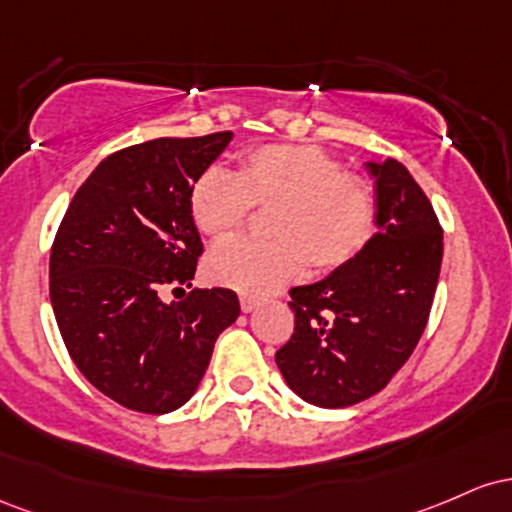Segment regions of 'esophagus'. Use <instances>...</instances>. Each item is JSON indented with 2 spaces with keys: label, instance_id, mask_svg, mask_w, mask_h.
Returning <instances> with one entry per match:
<instances>
[{
  "label": "esophagus",
  "instance_id": "esophagus-1",
  "mask_svg": "<svg viewBox=\"0 0 512 512\" xmlns=\"http://www.w3.org/2000/svg\"><path fill=\"white\" fill-rule=\"evenodd\" d=\"M239 304H241V312H244V314H249V312H254V309L258 307V300H256V297H241V300H239Z\"/></svg>",
  "mask_w": 512,
  "mask_h": 512
}]
</instances>
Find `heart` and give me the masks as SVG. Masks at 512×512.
<instances>
[{
  "label": "heart",
  "mask_w": 512,
  "mask_h": 512,
  "mask_svg": "<svg viewBox=\"0 0 512 512\" xmlns=\"http://www.w3.org/2000/svg\"><path fill=\"white\" fill-rule=\"evenodd\" d=\"M251 208L271 210V241L227 239L205 258L210 283L263 297L312 266L331 273L372 239L377 200L370 183L314 145H263L241 154L237 174L203 171L188 193L193 225L210 239L229 237Z\"/></svg>",
  "instance_id": "1"
}]
</instances>
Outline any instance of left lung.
<instances>
[{
    "mask_svg": "<svg viewBox=\"0 0 512 512\" xmlns=\"http://www.w3.org/2000/svg\"><path fill=\"white\" fill-rule=\"evenodd\" d=\"M377 234L353 261L292 287L295 333L275 353L307 404L343 409L387 387L428 324L442 263V227L428 195L396 159L367 162Z\"/></svg>",
    "mask_w": 512,
    "mask_h": 512,
    "instance_id": "1",
    "label": "left lung"
}]
</instances>
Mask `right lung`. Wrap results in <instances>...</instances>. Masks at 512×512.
<instances>
[{
  "mask_svg": "<svg viewBox=\"0 0 512 512\" xmlns=\"http://www.w3.org/2000/svg\"><path fill=\"white\" fill-rule=\"evenodd\" d=\"M232 132L159 137L111 154L91 171L50 251V302L79 372L120 406L169 413L208 370L217 336L239 317L227 287H191L203 241L188 210L193 181Z\"/></svg>",
  "mask_w": 512,
  "mask_h": 512,
  "instance_id": "1",
  "label": "right lung"
}]
</instances>
